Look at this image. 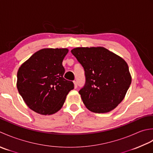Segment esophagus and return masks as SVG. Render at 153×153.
Returning a JSON list of instances; mask_svg holds the SVG:
<instances>
[{"instance_id":"obj_1","label":"esophagus","mask_w":153,"mask_h":153,"mask_svg":"<svg viewBox=\"0 0 153 153\" xmlns=\"http://www.w3.org/2000/svg\"><path fill=\"white\" fill-rule=\"evenodd\" d=\"M74 88H77V83L76 81H74Z\"/></svg>"}]
</instances>
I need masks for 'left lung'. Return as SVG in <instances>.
I'll use <instances>...</instances> for the list:
<instances>
[{
  "mask_svg": "<svg viewBox=\"0 0 153 153\" xmlns=\"http://www.w3.org/2000/svg\"><path fill=\"white\" fill-rule=\"evenodd\" d=\"M71 53L85 69L86 82L79 94L86 108L98 114L113 110L131 83L126 61L103 47L76 48Z\"/></svg>",
  "mask_w": 153,
  "mask_h": 153,
  "instance_id": "left-lung-1",
  "label": "left lung"
}]
</instances>
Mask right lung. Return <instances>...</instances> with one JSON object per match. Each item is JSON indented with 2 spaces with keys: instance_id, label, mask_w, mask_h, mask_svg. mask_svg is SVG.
<instances>
[{
  "instance_id": "obj_1",
  "label": "right lung",
  "mask_w": 153,
  "mask_h": 153,
  "mask_svg": "<svg viewBox=\"0 0 153 153\" xmlns=\"http://www.w3.org/2000/svg\"><path fill=\"white\" fill-rule=\"evenodd\" d=\"M67 48H45L36 52L20 67L17 88L31 110L51 115L63 106L67 95L74 88L72 81L63 78L62 65Z\"/></svg>"
}]
</instances>
